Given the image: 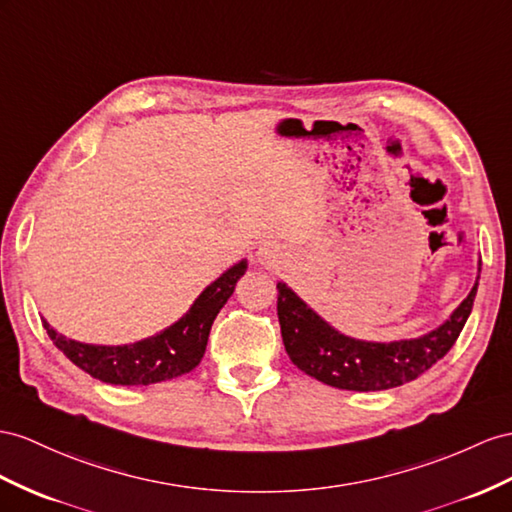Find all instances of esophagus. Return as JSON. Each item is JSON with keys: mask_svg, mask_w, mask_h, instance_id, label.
<instances>
[{"mask_svg": "<svg viewBox=\"0 0 512 512\" xmlns=\"http://www.w3.org/2000/svg\"><path fill=\"white\" fill-rule=\"evenodd\" d=\"M279 257H281V253H279V248H274L272 244H264L257 251V261L261 266H274V264H279Z\"/></svg>", "mask_w": 512, "mask_h": 512, "instance_id": "obj_1", "label": "esophagus"}]
</instances>
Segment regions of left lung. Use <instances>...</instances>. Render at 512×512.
Wrapping results in <instances>:
<instances>
[{"label": "left lung", "mask_w": 512, "mask_h": 512, "mask_svg": "<svg viewBox=\"0 0 512 512\" xmlns=\"http://www.w3.org/2000/svg\"><path fill=\"white\" fill-rule=\"evenodd\" d=\"M478 277L467 298L437 329L419 337L368 342L339 333L313 311L290 285L279 281L277 313L287 355L316 381L348 391H383L415 381L448 355L461 335L478 292Z\"/></svg>", "instance_id": "left-lung-1"}]
</instances>
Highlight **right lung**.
Segmentation results:
<instances>
[{"mask_svg":"<svg viewBox=\"0 0 512 512\" xmlns=\"http://www.w3.org/2000/svg\"><path fill=\"white\" fill-rule=\"evenodd\" d=\"M246 268L248 261L240 259L238 264H233L216 281L209 283L177 322L134 344H84L58 333L45 318L43 326L51 342L67 355L69 361L101 383L134 387L170 381V378L192 372L201 363L218 311L231 298L235 283Z\"/></svg>","mask_w":512,"mask_h":512,"instance_id":"right-lung-1","label":"right lung"}]
</instances>
